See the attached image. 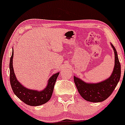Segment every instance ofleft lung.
<instances>
[{"instance_id":"left-lung-1","label":"left lung","mask_w":125,"mask_h":125,"mask_svg":"<svg viewBox=\"0 0 125 125\" xmlns=\"http://www.w3.org/2000/svg\"><path fill=\"white\" fill-rule=\"evenodd\" d=\"M115 54V65L110 76L99 83H87L74 76V80L78 93L88 102L98 103L107 99L111 95L119 83L121 74V67L117 53L112 44Z\"/></svg>"}]
</instances>
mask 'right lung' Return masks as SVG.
Masks as SVG:
<instances>
[{"label":"right lung","mask_w":125,"mask_h":125,"mask_svg":"<svg viewBox=\"0 0 125 125\" xmlns=\"http://www.w3.org/2000/svg\"><path fill=\"white\" fill-rule=\"evenodd\" d=\"M13 49H12V54L10 58L9 63L10 82L15 94L25 104L29 106H40L48 102L52 94L54 85L60 72L51 75V77L48 80L47 86L43 90L39 91L28 89L22 85L16 78L13 67Z\"/></svg>","instance_id":"1"}]
</instances>
